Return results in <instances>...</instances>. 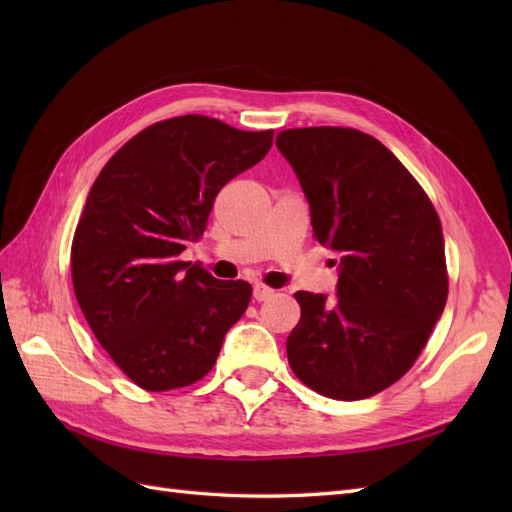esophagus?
<instances>
[{
    "label": "esophagus",
    "instance_id": "esophagus-1",
    "mask_svg": "<svg viewBox=\"0 0 512 512\" xmlns=\"http://www.w3.org/2000/svg\"><path fill=\"white\" fill-rule=\"evenodd\" d=\"M275 294V290L273 288H269V286H265V284H256L254 286V299L256 301H267V299H271Z\"/></svg>",
    "mask_w": 512,
    "mask_h": 512
}]
</instances>
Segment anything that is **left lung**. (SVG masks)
Instances as JSON below:
<instances>
[{
  "label": "left lung",
  "mask_w": 512,
  "mask_h": 512,
  "mask_svg": "<svg viewBox=\"0 0 512 512\" xmlns=\"http://www.w3.org/2000/svg\"><path fill=\"white\" fill-rule=\"evenodd\" d=\"M312 211L314 239L339 256L337 297L299 290L288 363L309 389L342 401L389 389L414 365L444 312L448 273L436 207L378 138L316 126L277 134Z\"/></svg>",
  "instance_id": "8db88e82"
}]
</instances>
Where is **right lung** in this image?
<instances>
[{
  "mask_svg": "<svg viewBox=\"0 0 512 512\" xmlns=\"http://www.w3.org/2000/svg\"><path fill=\"white\" fill-rule=\"evenodd\" d=\"M273 130L183 115L132 136L104 164L76 224V301L100 346L145 391H173L213 369L252 286L179 260L224 185L258 164Z\"/></svg>",
  "mask_w": 512,
  "mask_h": 512,
  "instance_id": "right-lung-1",
  "label": "right lung"
}]
</instances>
